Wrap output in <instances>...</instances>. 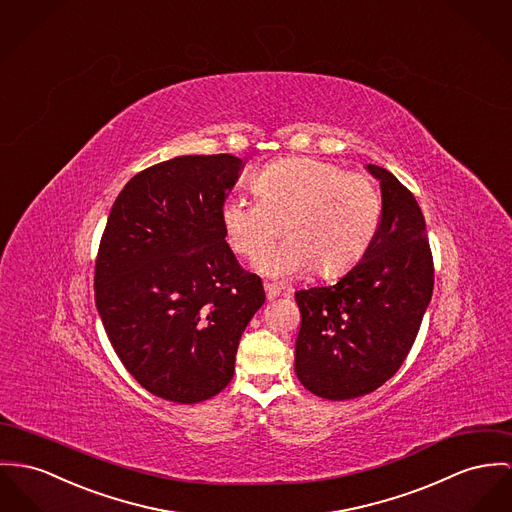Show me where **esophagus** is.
I'll return each mask as SVG.
<instances>
[{
    "label": "esophagus",
    "instance_id": "esophagus-1",
    "mask_svg": "<svg viewBox=\"0 0 512 512\" xmlns=\"http://www.w3.org/2000/svg\"><path fill=\"white\" fill-rule=\"evenodd\" d=\"M265 286V294H267V300H275L280 296V288L276 286V284H271V282H265L263 284Z\"/></svg>",
    "mask_w": 512,
    "mask_h": 512
}]
</instances>
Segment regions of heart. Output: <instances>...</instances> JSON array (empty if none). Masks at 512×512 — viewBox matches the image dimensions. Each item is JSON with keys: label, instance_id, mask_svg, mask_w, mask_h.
Returning a JSON list of instances; mask_svg holds the SVG:
<instances>
[{"label": "heart", "instance_id": "heart-1", "mask_svg": "<svg viewBox=\"0 0 512 512\" xmlns=\"http://www.w3.org/2000/svg\"><path fill=\"white\" fill-rule=\"evenodd\" d=\"M259 200L230 198L220 220L230 245L255 261L280 232L288 237L261 271L276 278L343 275L368 251L376 236L382 202L376 185L362 173L315 158L280 159L253 179Z\"/></svg>", "mask_w": 512, "mask_h": 512}]
</instances>
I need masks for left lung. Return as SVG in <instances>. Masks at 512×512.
<instances>
[{"instance_id": "8db88e82", "label": "left lung", "mask_w": 512, "mask_h": 512, "mask_svg": "<svg viewBox=\"0 0 512 512\" xmlns=\"http://www.w3.org/2000/svg\"><path fill=\"white\" fill-rule=\"evenodd\" d=\"M382 216L368 251L331 286L296 292L302 315L294 370L312 394L345 401L388 382L433 296V255L415 197L378 165Z\"/></svg>"}]
</instances>
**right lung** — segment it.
Masks as SVG:
<instances>
[{
	"instance_id": "right-lung-1",
	"label": "right lung",
	"mask_w": 512,
	"mask_h": 512,
	"mask_svg": "<svg viewBox=\"0 0 512 512\" xmlns=\"http://www.w3.org/2000/svg\"><path fill=\"white\" fill-rule=\"evenodd\" d=\"M243 161L179 156L120 191L95 263V304L124 368L150 394L198 403L236 370L239 339L265 304L261 278L226 243L222 204Z\"/></svg>"
}]
</instances>
